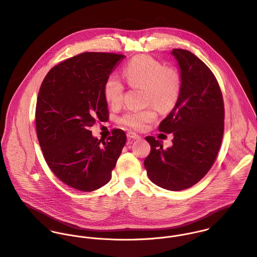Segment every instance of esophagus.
<instances>
[{
  "instance_id": "1",
  "label": "esophagus",
  "mask_w": 257,
  "mask_h": 257,
  "mask_svg": "<svg viewBox=\"0 0 257 257\" xmlns=\"http://www.w3.org/2000/svg\"><path fill=\"white\" fill-rule=\"evenodd\" d=\"M127 136H128V138H130V139H140V138H141L138 134H136V133H134V132H128V133H127Z\"/></svg>"
}]
</instances>
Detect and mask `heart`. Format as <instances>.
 I'll list each match as a JSON object with an SVG mask.
<instances>
[{"instance_id": "heart-1", "label": "heart", "mask_w": 257, "mask_h": 257, "mask_svg": "<svg viewBox=\"0 0 257 257\" xmlns=\"http://www.w3.org/2000/svg\"><path fill=\"white\" fill-rule=\"evenodd\" d=\"M125 77L129 85L145 89L147 103H152L162 112L172 110L178 101L181 91V79L177 71L166 68L160 61L151 56L139 55L134 57L125 67ZM124 85L119 77L111 74L104 86V98L112 106L121 103ZM157 113L153 107L142 111H128L120 122L134 129H142L147 123L156 119Z\"/></svg>"}]
</instances>
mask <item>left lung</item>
Listing matches in <instances>:
<instances>
[{
  "mask_svg": "<svg viewBox=\"0 0 257 257\" xmlns=\"http://www.w3.org/2000/svg\"><path fill=\"white\" fill-rule=\"evenodd\" d=\"M171 54L179 65L181 91L158 129L173 134L172 146L165 149L147 136L151 151L144 166L154 184L179 191L199 182L212 167L223 137L224 103L214 74L199 58L183 49Z\"/></svg>",
  "mask_w": 257,
  "mask_h": 257,
  "instance_id": "left-lung-1",
  "label": "left lung"
}]
</instances>
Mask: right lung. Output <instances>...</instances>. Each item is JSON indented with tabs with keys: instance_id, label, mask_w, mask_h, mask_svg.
<instances>
[{
	"instance_id": "1",
	"label": "right lung",
	"mask_w": 257,
	"mask_h": 257,
	"mask_svg": "<svg viewBox=\"0 0 257 257\" xmlns=\"http://www.w3.org/2000/svg\"><path fill=\"white\" fill-rule=\"evenodd\" d=\"M125 58L114 53L86 52L53 67L42 82L36 105V130L44 158L65 184L93 191L107 184L126 143L114 129L107 140L90 128L109 117L103 86Z\"/></svg>"
}]
</instances>
